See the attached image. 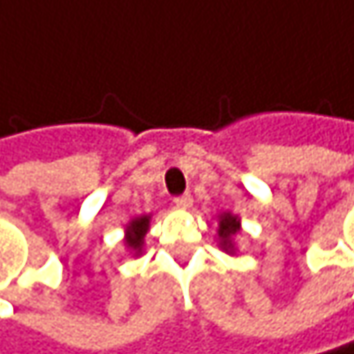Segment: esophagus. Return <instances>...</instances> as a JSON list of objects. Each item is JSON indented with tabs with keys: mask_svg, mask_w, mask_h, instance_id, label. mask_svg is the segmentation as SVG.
Wrapping results in <instances>:
<instances>
[{
	"mask_svg": "<svg viewBox=\"0 0 354 354\" xmlns=\"http://www.w3.org/2000/svg\"><path fill=\"white\" fill-rule=\"evenodd\" d=\"M174 203L178 207H183V209H189V207H193V197L191 195H180V197L174 199Z\"/></svg>",
	"mask_w": 354,
	"mask_h": 354,
	"instance_id": "esophagus-1",
	"label": "esophagus"
}]
</instances>
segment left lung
Returning <instances> with one entry per match:
<instances>
[{"label":"left lung","instance_id":"obj_1","mask_svg":"<svg viewBox=\"0 0 354 354\" xmlns=\"http://www.w3.org/2000/svg\"><path fill=\"white\" fill-rule=\"evenodd\" d=\"M241 232V220L232 214H222L220 216V228H218V236H220V247L226 253H234V236Z\"/></svg>","mask_w":354,"mask_h":354}]
</instances>
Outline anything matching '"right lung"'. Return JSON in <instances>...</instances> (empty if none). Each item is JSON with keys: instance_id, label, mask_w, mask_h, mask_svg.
<instances>
[{"instance_id": "obj_1", "label": "right lung", "mask_w": 354, "mask_h": 354, "mask_svg": "<svg viewBox=\"0 0 354 354\" xmlns=\"http://www.w3.org/2000/svg\"><path fill=\"white\" fill-rule=\"evenodd\" d=\"M149 222H151V216H140V218H134L128 226H126V247L138 255L142 251V245H145V234L149 230Z\"/></svg>"}]
</instances>
